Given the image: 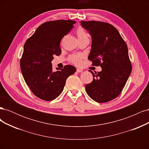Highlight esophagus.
Segmentation results:
<instances>
[{"instance_id": "obj_1", "label": "esophagus", "mask_w": 149, "mask_h": 149, "mask_svg": "<svg viewBox=\"0 0 149 149\" xmlns=\"http://www.w3.org/2000/svg\"><path fill=\"white\" fill-rule=\"evenodd\" d=\"M76 71H77L78 73H81V72H83V70L79 69V68H77V69H76Z\"/></svg>"}]
</instances>
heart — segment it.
Here are the masks:
<instances>
[{
    "mask_svg": "<svg viewBox=\"0 0 149 149\" xmlns=\"http://www.w3.org/2000/svg\"><path fill=\"white\" fill-rule=\"evenodd\" d=\"M77 35L79 40H81L83 38H84L86 37H88V35L85 32L83 29L79 28L77 30ZM83 58V56L82 55H71L70 58V61L76 65H80L82 63V59Z\"/></svg>",
    "mask_w": 149,
    "mask_h": 149,
    "instance_id": "heart-1",
    "label": "heart"
}]
</instances>
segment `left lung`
<instances>
[{
    "label": "left lung",
    "mask_w": 149,
    "mask_h": 149,
    "mask_svg": "<svg viewBox=\"0 0 149 149\" xmlns=\"http://www.w3.org/2000/svg\"><path fill=\"white\" fill-rule=\"evenodd\" d=\"M80 22L91 36L88 59L102 68L95 73L89 70L93 80L86 85V91L96 102H109L120 94L131 73L127 46L113 25L97 21Z\"/></svg>",
    "instance_id": "left-lung-1"
}]
</instances>
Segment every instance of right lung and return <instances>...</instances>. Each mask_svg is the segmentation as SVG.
<instances>
[{"label": "right lung", "mask_w": 149, "mask_h": 149, "mask_svg": "<svg viewBox=\"0 0 149 149\" xmlns=\"http://www.w3.org/2000/svg\"><path fill=\"white\" fill-rule=\"evenodd\" d=\"M76 22L58 20L45 22L26 40L20 60L25 81L35 95L45 101H52L62 93L68 76L76 68L66 65L53 71L54 55H60L61 39L70 32Z\"/></svg>", "instance_id": "obj_1"}]
</instances>
